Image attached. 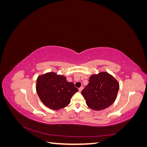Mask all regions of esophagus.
Masks as SVG:
<instances>
[{
	"instance_id": "esophagus-1",
	"label": "esophagus",
	"mask_w": 147,
	"mask_h": 147,
	"mask_svg": "<svg viewBox=\"0 0 147 147\" xmlns=\"http://www.w3.org/2000/svg\"><path fill=\"white\" fill-rule=\"evenodd\" d=\"M83 86H81L80 88H79V91L81 92V91L83 90Z\"/></svg>"
}]
</instances>
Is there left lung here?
Returning <instances> with one entry per match:
<instances>
[{
    "mask_svg": "<svg viewBox=\"0 0 147 147\" xmlns=\"http://www.w3.org/2000/svg\"><path fill=\"white\" fill-rule=\"evenodd\" d=\"M119 88V83L112 75L102 72L91 75L82 94L89 107L99 111L113 103L117 99Z\"/></svg>",
    "mask_w": 147,
    "mask_h": 147,
    "instance_id": "8db88e82",
    "label": "left lung"
}]
</instances>
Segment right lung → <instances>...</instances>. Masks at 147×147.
<instances>
[{"label":"right lung","mask_w":147,"mask_h":147,"mask_svg":"<svg viewBox=\"0 0 147 147\" xmlns=\"http://www.w3.org/2000/svg\"><path fill=\"white\" fill-rule=\"evenodd\" d=\"M36 91L44 105L58 110L70 104V99L78 90L72 82L67 81L64 75L48 72L38 77Z\"/></svg>","instance_id":"right-lung-1"}]
</instances>
